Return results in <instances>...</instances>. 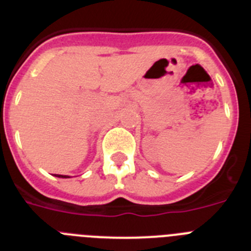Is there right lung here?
Instances as JSON below:
<instances>
[{
    "instance_id": "add662e5",
    "label": "right lung",
    "mask_w": 251,
    "mask_h": 251,
    "mask_svg": "<svg viewBox=\"0 0 251 251\" xmlns=\"http://www.w3.org/2000/svg\"><path fill=\"white\" fill-rule=\"evenodd\" d=\"M56 176H58V178H70L68 176H59V174H54Z\"/></svg>"
}]
</instances>
